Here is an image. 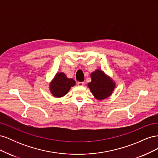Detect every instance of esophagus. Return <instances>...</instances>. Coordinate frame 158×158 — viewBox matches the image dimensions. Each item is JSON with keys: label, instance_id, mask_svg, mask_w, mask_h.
Masks as SVG:
<instances>
[{"label": "esophagus", "instance_id": "1", "mask_svg": "<svg viewBox=\"0 0 158 158\" xmlns=\"http://www.w3.org/2000/svg\"><path fill=\"white\" fill-rule=\"evenodd\" d=\"M84 84L83 82H78V83H77V85H78V86H83Z\"/></svg>", "mask_w": 158, "mask_h": 158}]
</instances>
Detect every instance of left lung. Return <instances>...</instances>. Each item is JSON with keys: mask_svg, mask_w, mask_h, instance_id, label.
Listing matches in <instances>:
<instances>
[{"mask_svg": "<svg viewBox=\"0 0 158 158\" xmlns=\"http://www.w3.org/2000/svg\"><path fill=\"white\" fill-rule=\"evenodd\" d=\"M91 78L92 81L88 85L97 99L102 100L111 95L115 84L103 71L96 70L91 74Z\"/></svg>", "mask_w": 158, "mask_h": 158, "instance_id": "obj_1", "label": "left lung"}]
</instances>
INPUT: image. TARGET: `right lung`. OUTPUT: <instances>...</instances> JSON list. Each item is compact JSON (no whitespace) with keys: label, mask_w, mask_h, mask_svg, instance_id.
Masks as SVG:
<instances>
[{"label":"right lung","mask_w":158,"mask_h":158,"mask_svg":"<svg viewBox=\"0 0 158 158\" xmlns=\"http://www.w3.org/2000/svg\"><path fill=\"white\" fill-rule=\"evenodd\" d=\"M75 83L73 79L68 78L64 73H57L50 84L51 92L54 97H63L69 92L71 87L74 86Z\"/></svg>","instance_id":"add662e5"}]
</instances>
